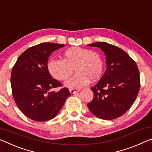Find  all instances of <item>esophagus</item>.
<instances>
[{
    "label": "esophagus",
    "instance_id": "esophagus-1",
    "mask_svg": "<svg viewBox=\"0 0 152 152\" xmlns=\"http://www.w3.org/2000/svg\"><path fill=\"white\" fill-rule=\"evenodd\" d=\"M80 90V89H74V88H70L69 89V92H70L71 94H74L77 92H79Z\"/></svg>",
    "mask_w": 152,
    "mask_h": 152
}]
</instances>
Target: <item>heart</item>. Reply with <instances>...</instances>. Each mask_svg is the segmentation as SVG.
Wrapping results in <instances>:
<instances>
[{
    "instance_id": "1",
    "label": "heart",
    "mask_w": 152,
    "mask_h": 152,
    "mask_svg": "<svg viewBox=\"0 0 152 152\" xmlns=\"http://www.w3.org/2000/svg\"><path fill=\"white\" fill-rule=\"evenodd\" d=\"M64 59H50L47 63V69L52 77L64 80L73 72L76 74L65 83L69 88L86 86L89 81L99 80L103 72V60L97 52L78 47H72L65 50Z\"/></svg>"
}]
</instances>
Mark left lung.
<instances>
[{"mask_svg": "<svg viewBox=\"0 0 152 152\" xmlns=\"http://www.w3.org/2000/svg\"><path fill=\"white\" fill-rule=\"evenodd\" d=\"M88 46L99 48L104 53L106 70L97 85L91 88L94 97L87 106L99 118H117L129 110L138 95V67L124 50L114 45L99 42Z\"/></svg>", "mask_w": 152, "mask_h": 152, "instance_id": "obj_1", "label": "left lung"}]
</instances>
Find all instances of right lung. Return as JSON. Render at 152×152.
<instances>
[{
	"instance_id": "obj_1",
	"label": "right lung",
	"mask_w": 152,
	"mask_h": 152,
	"mask_svg": "<svg viewBox=\"0 0 152 152\" xmlns=\"http://www.w3.org/2000/svg\"><path fill=\"white\" fill-rule=\"evenodd\" d=\"M64 45L43 42L26 50L12 69V94L24 115L35 121L53 118L70 95L68 88L57 92L52 88L61 86L47 69V61L53 52Z\"/></svg>"
}]
</instances>
